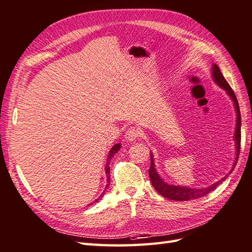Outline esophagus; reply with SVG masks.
I'll list each match as a JSON object with an SVG mask.
<instances>
[{
    "label": "esophagus",
    "instance_id": "34e87169",
    "mask_svg": "<svg viewBox=\"0 0 252 252\" xmlns=\"http://www.w3.org/2000/svg\"><path fill=\"white\" fill-rule=\"evenodd\" d=\"M139 136H140V131L138 130V127H135V126L128 127L125 135L126 139L128 140V142H133V140L137 139Z\"/></svg>",
    "mask_w": 252,
    "mask_h": 252
}]
</instances>
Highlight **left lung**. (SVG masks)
I'll return each mask as SVG.
<instances>
[{
	"label": "left lung",
	"mask_w": 252,
	"mask_h": 252,
	"mask_svg": "<svg viewBox=\"0 0 252 252\" xmlns=\"http://www.w3.org/2000/svg\"><path fill=\"white\" fill-rule=\"evenodd\" d=\"M213 77L214 80L217 83L221 88H223L224 90H226L227 94L231 96L233 99L234 105H235L236 108V113H237V121H236V128H235V142H236V161L234 163V166L232 168V171L235 167L237 160H238V156H239V151H241V112H239V106H238V102L235 93H234L233 89L231 86L227 84V81L223 77V75L221 74L220 69L218 65L214 64L213 66ZM150 167H149V177L151 180V184H153L154 188L160 193L162 196H164L166 198H169V200L173 201H189L192 200V198H198L202 196L207 195L210 191L215 190L217 187L223 181L225 178H222L221 180L217 181V183L207 187V188H201V189H192L188 188V187H178V186H173V185H168L161 179V177L158 175L155 164H154V159H153V155L150 154ZM231 171V172H232Z\"/></svg>",
	"instance_id": "obj_1"
}]
</instances>
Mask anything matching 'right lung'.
Returning a JSON list of instances; mask_svg holds the SVG:
<instances>
[{"label":"right lung","mask_w":252,"mask_h":252,"mask_svg":"<svg viewBox=\"0 0 252 252\" xmlns=\"http://www.w3.org/2000/svg\"><path fill=\"white\" fill-rule=\"evenodd\" d=\"M119 148H120V144H116L115 146H114V147L112 148V149H110V151H109V155H108V159H107V166H106V168H105V169H106V174H107V181H108V185H109V167H108V162L110 161V159H112V158L114 157V155L117 153V151H118L119 150ZM107 185V186H108ZM106 186V187H107ZM103 195V194H102ZM102 195L101 196H99L98 198H96V200H95V202H97L98 200H99V198H101L102 197ZM93 203H94V202H93ZM92 204V203H91Z\"/></svg>","instance_id":"right-lung-1"}]
</instances>
